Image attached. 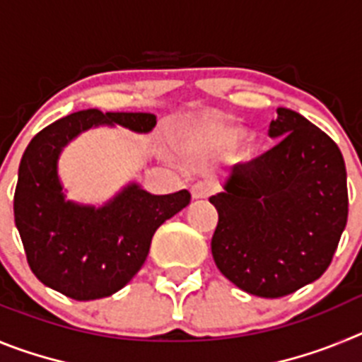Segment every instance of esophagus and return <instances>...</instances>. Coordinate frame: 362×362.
<instances>
[{
    "mask_svg": "<svg viewBox=\"0 0 362 362\" xmlns=\"http://www.w3.org/2000/svg\"><path fill=\"white\" fill-rule=\"evenodd\" d=\"M190 192L194 199H206L209 196H212L214 187L210 183H206V181H197L196 185H192Z\"/></svg>",
    "mask_w": 362,
    "mask_h": 362,
    "instance_id": "obj_1",
    "label": "esophagus"
}]
</instances>
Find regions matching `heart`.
I'll return each mask as SVG.
<instances>
[{
	"instance_id": "obj_1",
	"label": "heart",
	"mask_w": 362,
	"mask_h": 362,
	"mask_svg": "<svg viewBox=\"0 0 362 362\" xmlns=\"http://www.w3.org/2000/svg\"><path fill=\"white\" fill-rule=\"evenodd\" d=\"M199 136L214 146L230 148L245 136V130L239 124L225 123V121H206L199 127Z\"/></svg>"
}]
</instances>
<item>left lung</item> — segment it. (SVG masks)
Here are the masks:
<instances>
[{"label":"left lung","mask_w":362,"mask_h":362,"mask_svg":"<svg viewBox=\"0 0 362 362\" xmlns=\"http://www.w3.org/2000/svg\"><path fill=\"white\" fill-rule=\"evenodd\" d=\"M274 148L239 163L225 192L210 197L219 221L212 238L217 268L252 296H288L330 267L348 219L346 166L330 136L277 108Z\"/></svg>","instance_id":"obj_1"}]
</instances>
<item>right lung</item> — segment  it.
Wrapping results in <instances>:
<instances>
[{
  "label": "right lung",
  "mask_w": 362,
  "mask_h": 362,
  "mask_svg": "<svg viewBox=\"0 0 362 362\" xmlns=\"http://www.w3.org/2000/svg\"><path fill=\"white\" fill-rule=\"evenodd\" d=\"M121 124L150 132L156 116L146 112H74L32 137L19 163L14 221L27 263L50 288L76 300L108 297L136 276L153 233L190 203V192L152 196L136 183L103 209L65 201L56 163L63 146L92 124Z\"/></svg>",
  "instance_id": "right-lung-1"
}]
</instances>
